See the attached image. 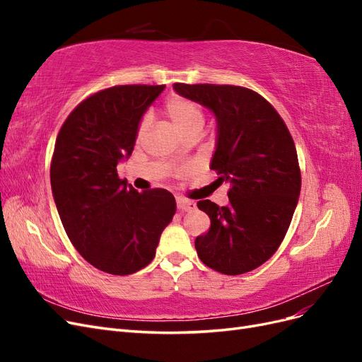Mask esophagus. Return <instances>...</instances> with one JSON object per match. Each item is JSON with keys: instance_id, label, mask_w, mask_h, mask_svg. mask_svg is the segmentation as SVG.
<instances>
[{"instance_id": "1", "label": "esophagus", "mask_w": 362, "mask_h": 362, "mask_svg": "<svg viewBox=\"0 0 362 362\" xmlns=\"http://www.w3.org/2000/svg\"><path fill=\"white\" fill-rule=\"evenodd\" d=\"M177 206H178V210L180 211H190V210H193L194 208V202L193 201H187V199H178L177 201Z\"/></svg>"}]
</instances>
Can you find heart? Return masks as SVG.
Wrapping results in <instances>:
<instances>
[{"label": "heart", "mask_w": 362, "mask_h": 362, "mask_svg": "<svg viewBox=\"0 0 362 362\" xmlns=\"http://www.w3.org/2000/svg\"><path fill=\"white\" fill-rule=\"evenodd\" d=\"M164 113L169 117L170 124L175 127L178 133L187 139L193 134H201L205 125V115L199 104L189 100V98L175 95L164 104ZM148 129V119H141L137 127L136 139L141 140Z\"/></svg>", "instance_id": "heart-1"}]
</instances>
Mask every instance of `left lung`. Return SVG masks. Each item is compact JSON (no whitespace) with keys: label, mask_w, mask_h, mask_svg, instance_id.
I'll use <instances>...</instances> for the list:
<instances>
[{"label":"left lung","mask_w":362,"mask_h":362,"mask_svg":"<svg viewBox=\"0 0 362 362\" xmlns=\"http://www.w3.org/2000/svg\"><path fill=\"white\" fill-rule=\"evenodd\" d=\"M173 89L214 113L210 168L229 185V205L198 202L211 226L196 237V252L210 269L242 275L275 254L288 231L300 193L293 137L273 105L246 87L175 83Z\"/></svg>","instance_id":"obj_1"}]
</instances>
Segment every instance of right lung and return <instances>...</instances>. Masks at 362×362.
Returning <instances> with one entry per match:
<instances>
[{"label":"right lung","mask_w":362,"mask_h":362,"mask_svg":"<svg viewBox=\"0 0 362 362\" xmlns=\"http://www.w3.org/2000/svg\"><path fill=\"white\" fill-rule=\"evenodd\" d=\"M163 89L129 84L90 95L64 120L54 146L51 189L64 231L87 262L110 275L146 267L177 211L170 192L139 193L116 169Z\"/></svg>","instance_id":"obj_1"}]
</instances>
